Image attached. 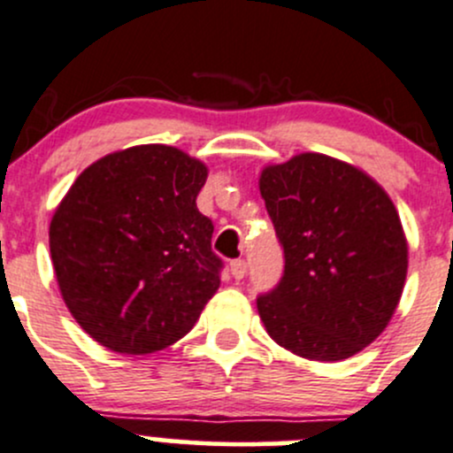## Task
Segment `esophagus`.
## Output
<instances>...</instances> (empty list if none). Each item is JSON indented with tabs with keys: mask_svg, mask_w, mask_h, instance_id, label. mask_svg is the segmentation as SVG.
<instances>
[{
	"mask_svg": "<svg viewBox=\"0 0 453 453\" xmlns=\"http://www.w3.org/2000/svg\"><path fill=\"white\" fill-rule=\"evenodd\" d=\"M230 272H232V276L236 278V280H243L245 272H248V265H245L243 258H234L230 263Z\"/></svg>",
	"mask_w": 453,
	"mask_h": 453,
	"instance_id": "1",
	"label": "esophagus"
}]
</instances>
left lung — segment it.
<instances>
[{
	"label": "left lung",
	"mask_w": 453,
	"mask_h": 453,
	"mask_svg": "<svg viewBox=\"0 0 453 453\" xmlns=\"http://www.w3.org/2000/svg\"><path fill=\"white\" fill-rule=\"evenodd\" d=\"M285 273L256 300L273 342L311 362H342L372 344L396 311L408 239L386 190L324 153L267 164L258 177Z\"/></svg>",
	"instance_id": "left-lung-1"
}]
</instances>
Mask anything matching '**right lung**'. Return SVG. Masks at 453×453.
Here are the masks:
<instances>
[{"label": "right lung", "mask_w": 453, "mask_h": 453, "mask_svg": "<svg viewBox=\"0 0 453 453\" xmlns=\"http://www.w3.org/2000/svg\"><path fill=\"white\" fill-rule=\"evenodd\" d=\"M208 166L138 144L87 166L50 221L63 303L89 337L146 355L186 335L221 285L212 221L197 210Z\"/></svg>", "instance_id": "1"}]
</instances>
